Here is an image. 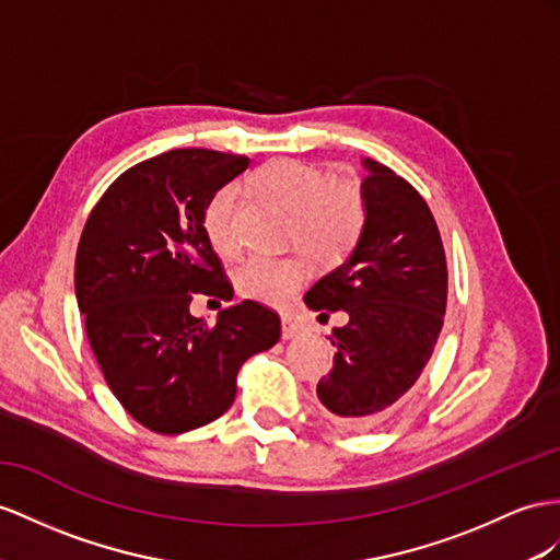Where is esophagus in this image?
<instances>
[{
  "label": "esophagus",
  "instance_id": "esophagus-1",
  "mask_svg": "<svg viewBox=\"0 0 560 560\" xmlns=\"http://www.w3.org/2000/svg\"><path fill=\"white\" fill-rule=\"evenodd\" d=\"M300 334H303V324H298V322L291 319V317H283V319H281V336H283L285 340L298 338Z\"/></svg>",
  "mask_w": 560,
  "mask_h": 560
}]
</instances>
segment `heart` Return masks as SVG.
I'll use <instances>...</instances> for the list:
<instances>
[{"label": "heart", "instance_id": "obj_1", "mask_svg": "<svg viewBox=\"0 0 560 560\" xmlns=\"http://www.w3.org/2000/svg\"><path fill=\"white\" fill-rule=\"evenodd\" d=\"M253 189L289 210L285 236L319 265H338L354 250L366 224V198L354 179H331L324 165L275 158L250 177ZM236 189L222 186L203 212L206 236L220 255H236ZM310 279L305 255H250L234 275L236 291L257 303L283 305Z\"/></svg>", "mask_w": 560, "mask_h": 560}]
</instances>
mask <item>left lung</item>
Instances as JSON below:
<instances>
[{"label": "left lung", "instance_id": "1", "mask_svg": "<svg viewBox=\"0 0 560 560\" xmlns=\"http://www.w3.org/2000/svg\"><path fill=\"white\" fill-rule=\"evenodd\" d=\"M366 224L346 262L312 285L310 310H346L331 331L334 369L319 381L326 417L366 430L388 419L419 381L447 310V257L425 198L388 165L364 163Z\"/></svg>", "mask_w": 560, "mask_h": 560}]
</instances>
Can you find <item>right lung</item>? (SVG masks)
<instances>
[{
  "label": "right lung",
  "mask_w": 560,
  "mask_h": 560,
  "mask_svg": "<svg viewBox=\"0 0 560 560\" xmlns=\"http://www.w3.org/2000/svg\"><path fill=\"white\" fill-rule=\"evenodd\" d=\"M248 163L210 149L161 153L125 170L84 222L75 293L90 346L122 409L153 433L220 419L243 362L281 338L279 314L255 300L212 326L189 312L194 295H234L203 212Z\"/></svg>",
  "instance_id": "1"
}]
</instances>
